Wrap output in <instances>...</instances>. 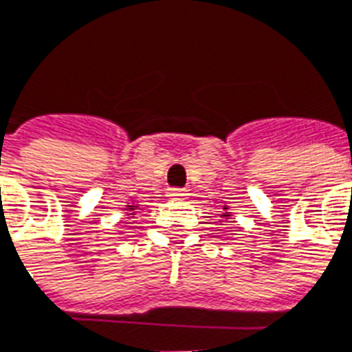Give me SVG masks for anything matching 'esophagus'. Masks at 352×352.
I'll return each instance as SVG.
<instances>
[{"mask_svg":"<svg viewBox=\"0 0 352 352\" xmlns=\"http://www.w3.org/2000/svg\"><path fill=\"white\" fill-rule=\"evenodd\" d=\"M167 196L170 200H184V198H187V192L184 189H168Z\"/></svg>","mask_w":352,"mask_h":352,"instance_id":"obj_1","label":"esophagus"}]
</instances>
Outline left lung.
<instances>
[{
  "mask_svg": "<svg viewBox=\"0 0 352 352\" xmlns=\"http://www.w3.org/2000/svg\"><path fill=\"white\" fill-rule=\"evenodd\" d=\"M222 209H228V206H224V207H222ZM220 217H222V219H228V217H231V214L228 213V211H226V213H222V214H220Z\"/></svg>",
  "mask_w": 352,
  "mask_h": 352,
  "instance_id": "obj_1",
  "label": "left lung"
}]
</instances>
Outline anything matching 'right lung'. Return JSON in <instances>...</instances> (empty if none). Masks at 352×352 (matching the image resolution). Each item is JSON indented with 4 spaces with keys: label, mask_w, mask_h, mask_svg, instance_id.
Here are the masks:
<instances>
[{
    "label": "right lung",
    "mask_w": 352,
    "mask_h": 352,
    "mask_svg": "<svg viewBox=\"0 0 352 352\" xmlns=\"http://www.w3.org/2000/svg\"><path fill=\"white\" fill-rule=\"evenodd\" d=\"M133 209H138V206H135V204L124 207V211H128V214H133Z\"/></svg>",
    "instance_id": "right-lung-1"
}]
</instances>
